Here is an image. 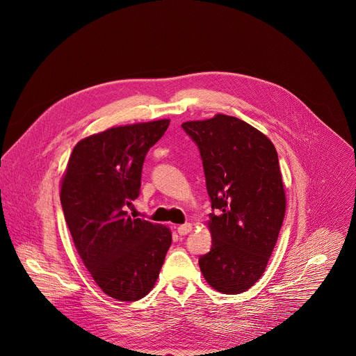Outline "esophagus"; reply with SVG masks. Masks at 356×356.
Instances as JSON below:
<instances>
[{"label": "esophagus", "instance_id": "esophagus-1", "mask_svg": "<svg viewBox=\"0 0 356 356\" xmlns=\"http://www.w3.org/2000/svg\"><path fill=\"white\" fill-rule=\"evenodd\" d=\"M191 229H193V227H191L190 222H186V224L177 227V232H179V235H181V236H183V235H187Z\"/></svg>", "mask_w": 356, "mask_h": 356}]
</instances>
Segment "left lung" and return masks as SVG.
<instances>
[{
  "mask_svg": "<svg viewBox=\"0 0 356 356\" xmlns=\"http://www.w3.org/2000/svg\"><path fill=\"white\" fill-rule=\"evenodd\" d=\"M181 128L200 150L213 209V245L198 259L201 273L221 293H242L264 275L284 218L277 152L262 132L229 115Z\"/></svg>",
  "mask_w": 356,
  "mask_h": 356,
  "instance_id": "1",
  "label": "left lung"
}]
</instances>
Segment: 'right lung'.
I'll return each instance as SVG.
<instances>
[{
    "label": "right lung",
    "mask_w": 356,
    "mask_h": 356,
    "mask_svg": "<svg viewBox=\"0 0 356 356\" xmlns=\"http://www.w3.org/2000/svg\"><path fill=\"white\" fill-rule=\"evenodd\" d=\"M169 120L107 129L80 140L67 163L60 201L83 264L106 294L136 301L155 286L172 245L168 227L128 216L140 193L147 150Z\"/></svg>",
    "instance_id": "1"
}]
</instances>
